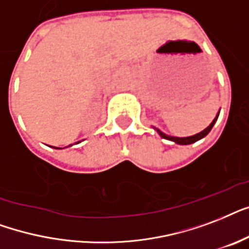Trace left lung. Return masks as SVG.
Segmentation results:
<instances>
[{
    "mask_svg": "<svg viewBox=\"0 0 249 249\" xmlns=\"http://www.w3.org/2000/svg\"><path fill=\"white\" fill-rule=\"evenodd\" d=\"M218 114H219V113H218ZM218 114H217V117L213 119V122H212L211 124H209V126L205 128V130L201 131V132H198V134H196V135H192V136H187V138H177V136H169V135L163 134V132H161V131L157 130V128H156V130H157V132L161 135V138L167 139V140H171V142H177V144H180V145H187V144H192V142H197V140H200V139L205 138V136H207V135L211 132L212 127L214 126L215 121H217V118H218Z\"/></svg>",
    "mask_w": 249,
    "mask_h": 249,
    "instance_id": "1",
    "label": "left lung"
}]
</instances>
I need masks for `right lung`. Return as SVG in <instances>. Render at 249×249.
<instances>
[{
  "instance_id": "obj_1",
  "label": "right lung",
  "mask_w": 249,
  "mask_h": 249,
  "mask_svg": "<svg viewBox=\"0 0 249 249\" xmlns=\"http://www.w3.org/2000/svg\"><path fill=\"white\" fill-rule=\"evenodd\" d=\"M57 149H59V148H57Z\"/></svg>"
}]
</instances>
